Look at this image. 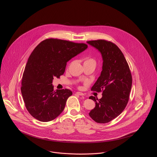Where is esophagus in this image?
Instances as JSON below:
<instances>
[{"mask_svg":"<svg viewBox=\"0 0 157 157\" xmlns=\"http://www.w3.org/2000/svg\"><path fill=\"white\" fill-rule=\"evenodd\" d=\"M76 94H78V95H79V96H84V94L82 93H81V92H76Z\"/></svg>","mask_w":157,"mask_h":157,"instance_id":"esophagus-1","label":"esophagus"}]
</instances>
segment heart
Masks as SVG:
<instances>
[{
	"label": "heart",
	"instance_id": "1",
	"mask_svg": "<svg viewBox=\"0 0 157 157\" xmlns=\"http://www.w3.org/2000/svg\"><path fill=\"white\" fill-rule=\"evenodd\" d=\"M84 63H93L96 65V60L92 58H87L86 59H85V61Z\"/></svg>",
	"mask_w": 157,
	"mask_h": 157
}]
</instances>
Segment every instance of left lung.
<instances>
[{
  "label": "left lung",
  "instance_id": "obj_1",
  "mask_svg": "<svg viewBox=\"0 0 157 157\" xmlns=\"http://www.w3.org/2000/svg\"><path fill=\"white\" fill-rule=\"evenodd\" d=\"M101 54L103 63L100 76L91 88L102 91L98 99L94 96L96 106L89 115L98 123H107L119 116L129 99L132 79L128 63L121 50L114 43L104 40L87 41Z\"/></svg>",
  "mask_w": 157,
  "mask_h": 157
}]
</instances>
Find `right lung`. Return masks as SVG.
Wrapping results in <instances>:
<instances>
[{
    "instance_id": "obj_1",
    "label": "right lung",
    "mask_w": 157,
    "mask_h": 157,
    "mask_svg": "<svg viewBox=\"0 0 157 157\" xmlns=\"http://www.w3.org/2000/svg\"><path fill=\"white\" fill-rule=\"evenodd\" d=\"M84 43L59 39L42 41L29 58L22 76L21 93L29 113L41 122L56 118L64 109L70 89L54 91V78L64 73L66 63L87 49Z\"/></svg>"
}]
</instances>
